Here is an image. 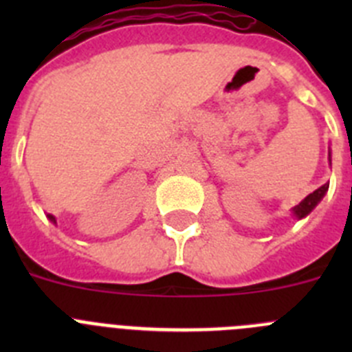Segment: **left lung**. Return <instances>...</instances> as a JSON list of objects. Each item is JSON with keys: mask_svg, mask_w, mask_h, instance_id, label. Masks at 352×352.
Wrapping results in <instances>:
<instances>
[{"mask_svg": "<svg viewBox=\"0 0 352 352\" xmlns=\"http://www.w3.org/2000/svg\"><path fill=\"white\" fill-rule=\"evenodd\" d=\"M328 186L329 185H328V183H326V185L319 186L317 190H314L312 194L307 195V197H305L303 201H301V203L298 204V206L292 208V213L296 214L298 219H303V217H307V214H309L310 211H312L314 208L317 206V203H319V201H321V199L324 197L326 190H328Z\"/></svg>", "mask_w": 352, "mask_h": 352, "instance_id": "8db88e82", "label": "left lung"}]
</instances>
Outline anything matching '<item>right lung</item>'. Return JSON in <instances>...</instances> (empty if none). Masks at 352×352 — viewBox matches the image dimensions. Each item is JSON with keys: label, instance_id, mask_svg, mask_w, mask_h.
<instances>
[{"label": "right lung", "instance_id": "right-lung-1", "mask_svg": "<svg viewBox=\"0 0 352 352\" xmlns=\"http://www.w3.org/2000/svg\"><path fill=\"white\" fill-rule=\"evenodd\" d=\"M49 219H51L52 222H54V217H52V214H49Z\"/></svg>", "mask_w": 352, "mask_h": 352}]
</instances>
